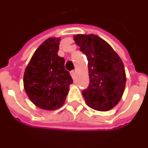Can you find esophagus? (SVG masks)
<instances>
[{
  "instance_id": "1",
  "label": "esophagus",
  "mask_w": 148,
  "mask_h": 148,
  "mask_svg": "<svg viewBox=\"0 0 148 148\" xmlns=\"http://www.w3.org/2000/svg\"><path fill=\"white\" fill-rule=\"evenodd\" d=\"M71 77H73V78H74V75H75V71H72L71 72Z\"/></svg>"
}]
</instances>
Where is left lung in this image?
Returning a JSON list of instances; mask_svg holds the SVG:
<instances>
[{
    "label": "left lung",
    "mask_w": 148,
    "mask_h": 148,
    "mask_svg": "<svg viewBox=\"0 0 148 148\" xmlns=\"http://www.w3.org/2000/svg\"><path fill=\"white\" fill-rule=\"evenodd\" d=\"M75 43L88 60L90 84L82 91L86 104L99 111L112 109L120 101L126 86L124 65L106 41L95 34H77Z\"/></svg>",
    "instance_id": "1"
}]
</instances>
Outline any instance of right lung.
Returning a JSON list of instances; mask_svg holds the SVG:
<instances>
[{"mask_svg": "<svg viewBox=\"0 0 148 148\" xmlns=\"http://www.w3.org/2000/svg\"><path fill=\"white\" fill-rule=\"evenodd\" d=\"M60 38H49L36 49L24 73V88L30 101L41 109L53 110L66 101L71 74L65 59L58 55Z\"/></svg>", "mask_w": 148, "mask_h": 148, "instance_id": "1", "label": "right lung"}]
</instances>
